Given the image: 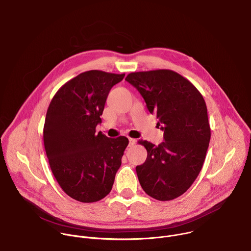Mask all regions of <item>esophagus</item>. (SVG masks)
<instances>
[{
  "label": "esophagus",
  "instance_id": "34e87169",
  "mask_svg": "<svg viewBox=\"0 0 251 251\" xmlns=\"http://www.w3.org/2000/svg\"><path fill=\"white\" fill-rule=\"evenodd\" d=\"M136 144V139L133 138H129V147H132Z\"/></svg>",
  "mask_w": 251,
  "mask_h": 251
}]
</instances>
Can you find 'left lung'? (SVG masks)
I'll return each mask as SVG.
<instances>
[{
  "label": "left lung",
  "mask_w": 251,
  "mask_h": 251,
  "mask_svg": "<svg viewBox=\"0 0 251 251\" xmlns=\"http://www.w3.org/2000/svg\"><path fill=\"white\" fill-rule=\"evenodd\" d=\"M125 80L140 92L164 131L158 146L139 141L148 153L136 167L140 185L158 201L174 200L193 185L205 159L210 127L204 99L188 79L169 69L132 73Z\"/></svg>",
  "instance_id": "left-lung-1"
}]
</instances>
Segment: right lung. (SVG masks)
<instances>
[{
  "instance_id": "obj_1",
  "label": "right lung",
  "mask_w": 251,
  "mask_h": 251,
  "mask_svg": "<svg viewBox=\"0 0 251 251\" xmlns=\"http://www.w3.org/2000/svg\"><path fill=\"white\" fill-rule=\"evenodd\" d=\"M125 75L89 70L53 96L44 127L45 149L63 192L78 201L102 200L112 189L128 139L95 133L110 89Z\"/></svg>"
}]
</instances>
